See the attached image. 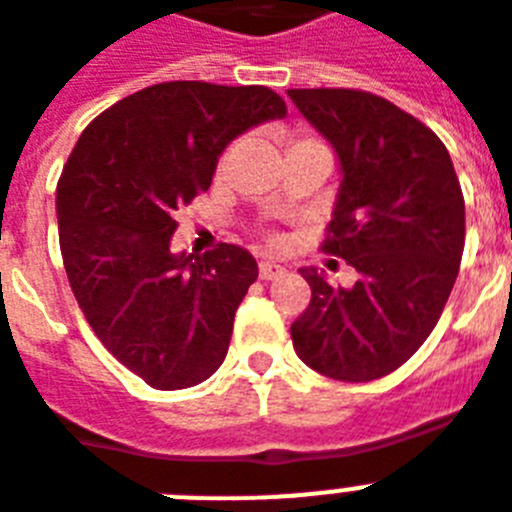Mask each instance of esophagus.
<instances>
[{"label":"esophagus","mask_w":512,"mask_h":512,"mask_svg":"<svg viewBox=\"0 0 512 512\" xmlns=\"http://www.w3.org/2000/svg\"><path fill=\"white\" fill-rule=\"evenodd\" d=\"M285 274V266L274 264V261H259V277L261 279H277Z\"/></svg>","instance_id":"esophagus-1"}]
</instances>
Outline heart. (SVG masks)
Returning a JSON list of instances; mask_svg holds the SVG:
<instances>
[{
	"instance_id": "obj_1",
	"label": "heart",
	"mask_w": 512,
	"mask_h": 512,
	"mask_svg": "<svg viewBox=\"0 0 512 512\" xmlns=\"http://www.w3.org/2000/svg\"><path fill=\"white\" fill-rule=\"evenodd\" d=\"M292 144H323V142H318V139H316V137H310V134H303V137H298V139H295V142H292ZM227 157H230V152H225V155H222L220 168H222V165L227 163Z\"/></svg>"
}]
</instances>
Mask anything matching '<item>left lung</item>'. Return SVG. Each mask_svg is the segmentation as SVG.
<instances>
[{
  "label": "left lung",
  "mask_w": 512,
  "mask_h": 512,
  "mask_svg": "<svg viewBox=\"0 0 512 512\" xmlns=\"http://www.w3.org/2000/svg\"><path fill=\"white\" fill-rule=\"evenodd\" d=\"M339 155L342 186L323 251L352 287L300 269L310 303L290 326L316 373L365 383L401 368L443 313L464 253V194L438 134L391 100L347 87L287 90Z\"/></svg>",
  "instance_id": "1"
}]
</instances>
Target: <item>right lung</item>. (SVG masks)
Instances as JSON below:
<instances>
[{
	"mask_svg": "<svg viewBox=\"0 0 512 512\" xmlns=\"http://www.w3.org/2000/svg\"><path fill=\"white\" fill-rule=\"evenodd\" d=\"M264 85L160 82L82 131L56 186L59 246L90 329L147 386L176 391L220 368L259 277L246 248L170 251L176 212L209 189L227 144L282 119Z\"/></svg>",
	"mask_w": 512,
	"mask_h": 512,
	"instance_id": "1",
	"label": "right lung"
}]
</instances>
